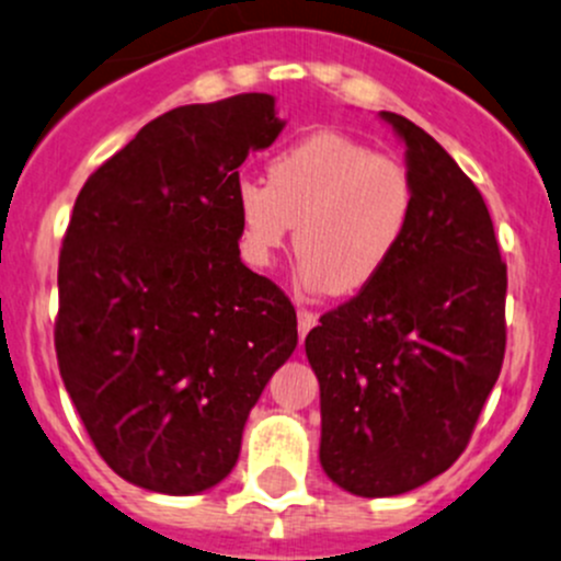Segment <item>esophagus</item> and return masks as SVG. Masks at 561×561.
I'll return each mask as SVG.
<instances>
[{"label":"esophagus","mask_w":561,"mask_h":561,"mask_svg":"<svg viewBox=\"0 0 561 561\" xmlns=\"http://www.w3.org/2000/svg\"><path fill=\"white\" fill-rule=\"evenodd\" d=\"M297 323H299V340H305V334H308L310 329H313L316 323H319V316H316L313 310H308V308H299Z\"/></svg>","instance_id":"1"}]
</instances>
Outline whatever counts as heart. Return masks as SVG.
I'll use <instances>...</instances> for the list:
<instances>
[{
	"instance_id": "b5f03b06",
	"label": "heart",
	"mask_w": 561,
	"mask_h": 561,
	"mask_svg": "<svg viewBox=\"0 0 561 561\" xmlns=\"http://www.w3.org/2000/svg\"><path fill=\"white\" fill-rule=\"evenodd\" d=\"M234 210L248 264L267 267L297 227L305 283L345 297L380 278L400 251L415 186L394 156L316 131L270 159L267 183L240 181Z\"/></svg>"
}]
</instances>
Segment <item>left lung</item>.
I'll return each mask as SVG.
<instances>
[{"label":"left lung","instance_id":"obj_1","mask_svg":"<svg viewBox=\"0 0 561 561\" xmlns=\"http://www.w3.org/2000/svg\"><path fill=\"white\" fill-rule=\"evenodd\" d=\"M380 115L408 146V234L383 275L305 337L321 386V467L359 496L405 494L459 459L507 340V267L481 192L421 126Z\"/></svg>","mask_w":561,"mask_h":561}]
</instances>
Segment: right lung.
<instances>
[{
  "instance_id": "1",
  "label": "right lung",
  "mask_w": 561,
  "mask_h": 561,
  "mask_svg": "<svg viewBox=\"0 0 561 561\" xmlns=\"http://www.w3.org/2000/svg\"><path fill=\"white\" fill-rule=\"evenodd\" d=\"M283 121L270 94L183 105L85 181L59 253L56 359L91 443L124 481L196 494L232 472L297 313L240 262L234 192Z\"/></svg>"
}]
</instances>
